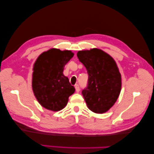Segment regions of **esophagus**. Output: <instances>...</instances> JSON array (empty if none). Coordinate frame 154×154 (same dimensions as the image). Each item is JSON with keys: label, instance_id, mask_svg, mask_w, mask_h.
<instances>
[{"label": "esophagus", "instance_id": "obj_1", "mask_svg": "<svg viewBox=\"0 0 154 154\" xmlns=\"http://www.w3.org/2000/svg\"><path fill=\"white\" fill-rule=\"evenodd\" d=\"M75 91L79 93L80 91V87H79V85H77V84L75 85Z\"/></svg>", "mask_w": 154, "mask_h": 154}]
</instances>
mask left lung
I'll return each instance as SVG.
<instances>
[{
    "label": "left lung",
    "mask_w": 154,
    "mask_h": 154,
    "mask_svg": "<svg viewBox=\"0 0 154 154\" xmlns=\"http://www.w3.org/2000/svg\"><path fill=\"white\" fill-rule=\"evenodd\" d=\"M77 57L89 75L87 86L82 91L88 108L95 113L106 112L116 102L122 87V78L115 61L97 48L79 51Z\"/></svg>",
    "instance_id": "8db88e82"
}]
</instances>
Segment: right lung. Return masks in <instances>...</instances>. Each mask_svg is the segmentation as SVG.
Wrapping results in <instances>:
<instances>
[{
    "instance_id": "right-lung-1",
    "label": "right lung",
    "mask_w": 154,
    "mask_h": 154,
    "mask_svg": "<svg viewBox=\"0 0 154 154\" xmlns=\"http://www.w3.org/2000/svg\"><path fill=\"white\" fill-rule=\"evenodd\" d=\"M74 56L69 50L52 48L42 53L34 65L32 87L43 107L52 111L63 108L75 88L63 74L64 66Z\"/></svg>"
}]
</instances>
